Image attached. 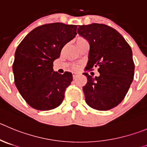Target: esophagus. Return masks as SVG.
Instances as JSON below:
<instances>
[{
	"label": "esophagus",
	"mask_w": 147,
	"mask_h": 147,
	"mask_svg": "<svg viewBox=\"0 0 147 147\" xmlns=\"http://www.w3.org/2000/svg\"><path fill=\"white\" fill-rule=\"evenodd\" d=\"M72 74H73V77H74V79H75V78H76V76L79 75V74H78V73H76V72H73Z\"/></svg>",
	"instance_id": "esophagus-1"
}]
</instances>
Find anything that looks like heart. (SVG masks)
I'll list each match as a JSON object with an SVG mask.
<instances>
[{
  "label": "heart",
  "mask_w": 147,
  "mask_h": 147,
  "mask_svg": "<svg viewBox=\"0 0 147 147\" xmlns=\"http://www.w3.org/2000/svg\"><path fill=\"white\" fill-rule=\"evenodd\" d=\"M83 40V39H82V38H79L77 40V41H79V40Z\"/></svg>",
  "instance_id": "1"
}]
</instances>
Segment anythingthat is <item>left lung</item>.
<instances>
[{
    "mask_svg": "<svg viewBox=\"0 0 147 147\" xmlns=\"http://www.w3.org/2000/svg\"><path fill=\"white\" fill-rule=\"evenodd\" d=\"M77 32L89 43L86 69L98 67L100 73L94 77L83 74L87 77L85 101L95 110H110L123 101L134 79L131 47L118 31L102 24L79 26Z\"/></svg>",
    "mask_w": 147,
    "mask_h": 147,
    "instance_id": "left-lung-1",
    "label": "left lung"
}]
</instances>
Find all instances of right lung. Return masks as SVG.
<instances>
[{
  "label": "right lung",
  "mask_w": 147,
  "mask_h": 147,
  "mask_svg": "<svg viewBox=\"0 0 147 147\" xmlns=\"http://www.w3.org/2000/svg\"><path fill=\"white\" fill-rule=\"evenodd\" d=\"M76 25L52 23L37 26L24 38L15 52L14 83L27 104L50 110L62 103L72 74L53 71V61L67 42L76 35Z\"/></svg>",
  "instance_id": "1"
}]
</instances>
